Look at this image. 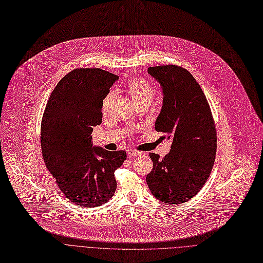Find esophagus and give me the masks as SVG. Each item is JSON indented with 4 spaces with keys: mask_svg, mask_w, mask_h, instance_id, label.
Listing matches in <instances>:
<instances>
[{
    "mask_svg": "<svg viewBox=\"0 0 263 263\" xmlns=\"http://www.w3.org/2000/svg\"><path fill=\"white\" fill-rule=\"evenodd\" d=\"M128 155L131 157H136V156H140V153L134 149H128Z\"/></svg>",
    "mask_w": 263,
    "mask_h": 263,
    "instance_id": "esophagus-1",
    "label": "esophagus"
}]
</instances>
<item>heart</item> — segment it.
Segmentation results:
<instances>
[{"instance_id": "obj_1", "label": "heart", "mask_w": 263, "mask_h": 263, "mask_svg": "<svg viewBox=\"0 0 263 263\" xmlns=\"http://www.w3.org/2000/svg\"><path fill=\"white\" fill-rule=\"evenodd\" d=\"M127 90L130 93L131 98L135 103L141 101H150L154 99L155 97V88L150 84L148 81L143 78L134 77L130 79L127 83ZM115 98V91L110 90L108 91L102 100V112L103 114H107L110 108V104Z\"/></svg>"}]
</instances>
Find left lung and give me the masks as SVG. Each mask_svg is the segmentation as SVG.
<instances>
[{"label":"left lung","mask_w":263,"mask_h":263,"mask_svg":"<svg viewBox=\"0 0 263 263\" xmlns=\"http://www.w3.org/2000/svg\"><path fill=\"white\" fill-rule=\"evenodd\" d=\"M163 90L156 120L158 132L173 140L162 160L150 153L154 167L146 181L159 200L178 204L194 197L208 180L216 154V130L205 96L186 69L176 65L149 67Z\"/></svg>","instance_id":"left-lung-1"}]
</instances>
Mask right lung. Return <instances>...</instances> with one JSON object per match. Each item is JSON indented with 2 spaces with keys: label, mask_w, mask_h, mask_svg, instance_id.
Instances as JSON below:
<instances>
[{
  "label": "right lung",
  "mask_w": 263,
  "mask_h": 263,
  "mask_svg": "<svg viewBox=\"0 0 263 263\" xmlns=\"http://www.w3.org/2000/svg\"><path fill=\"white\" fill-rule=\"evenodd\" d=\"M118 77L100 68L66 74L47 102L41 151L63 194L81 206H97L114 195V176L127 153L92 146V128L102 122V100Z\"/></svg>",
  "instance_id": "1"
}]
</instances>
